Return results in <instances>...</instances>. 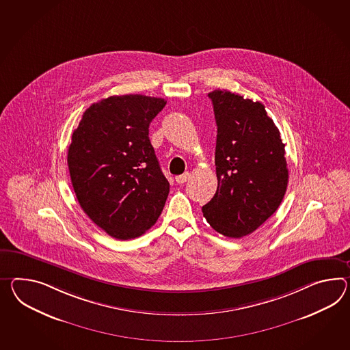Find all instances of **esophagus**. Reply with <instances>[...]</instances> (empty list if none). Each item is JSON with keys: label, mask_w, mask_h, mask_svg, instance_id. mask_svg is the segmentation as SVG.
Listing matches in <instances>:
<instances>
[{"label": "esophagus", "mask_w": 350, "mask_h": 350, "mask_svg": "<svg viewBox=\"0 0 350 350\" xmlns=\"http://www.w3.org/2000/svg\"><path fill=\"white\" fill-rule=\"evenodd\" d=\"M191 178V173H183V174H180V176H177L176 177V182L178 183V185H182V183H185V182H187L188 179Z\"/></svg>", "instance_id": "esophagus-1"}]
</instances>
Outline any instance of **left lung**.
<instances>
[{
  "mask_svg": "<svg viewBox=\"0 0 350 350\" xmlns=\"http://www.w3.org/2000/svg\"><path fill=\"white\" fill-rule=\"evenodd\" d=\"M208 97L217 125V189L202 213L217 232L241 238L281 205L288 183L284 144L263 103L226 90Z\"/></svg>",
  "mask_w": 350,
  "mask_h": 350,
  "instance_id": "obj_1",
  "label": "left lung"
}]
</instances>
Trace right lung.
<instances>
[{"label": "right lung", "instance_id": "right-lung-1", "mask_svg": "<svg viewBox=\"0 0 350 350\" xmlns=\"http://www.w3.org/2000/svg\"><path fill=\"white\" fill-rule=\"evenodd\" d=\"M167 101L122 94L92 103L69 145V174L85 215L110 237L143 235L170 193L149 140V125Z\"/></svg>", "mask_w": 350, "mask_h": 350}]
</instances>
